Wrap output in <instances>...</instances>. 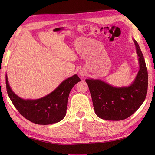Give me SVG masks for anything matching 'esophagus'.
<instances>
[{"label": "esophagus", "mask_w": 155, "mask_h": 155, "mask_svg": "<svg viewBox=\"0 0 155 155\" xmlns=\"http://www.w3.org/2000/svg\"><path fill=\"white\" fill-rule=\"evenodd\" d=\"M79 74L81 75V76H85V72H83V71H80V72H79Z\"/></svg>", "instance_id": "obj_1"}]
</instances>
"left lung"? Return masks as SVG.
<instances>
[{"mask_svg":"<svg viewBox=\"0 0 155 155\" xmlns=\"http://www.w3.org/2000/svg\"><path fill=\"white\" fill-rule=\"evenodd\" d=\"M140 65L139 71L134 81L128 87H113L100 79H87L94 109L103 120L120 121L129 118L137 111L146 97L148 74L143 55L135 39Z\"/></svg>","mask_w":155,"mask_h":155,"instance_id":"obj_1","label":"left lung"}]
</instances>
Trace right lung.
<instances>
[{
	"instance_id": "obj_1",
	"label": "right lung",
	"mask_w": 155,
	"mask_h": 155,
	"mask_svg": "<svg viewBox=\"0 0 155 155\" xmlns=\"http://www.w3.org/2000/svg\"><path fill=\"white\" fill-rule=\"evenodd\" d=\"M77 74L64 80L55 90L37 100H24L13 92L6 75L8 94L13 105L26 119L39 125H49L61 121L67 113L70 91L80 81Z\"/></svg>"
}]
</instances>
